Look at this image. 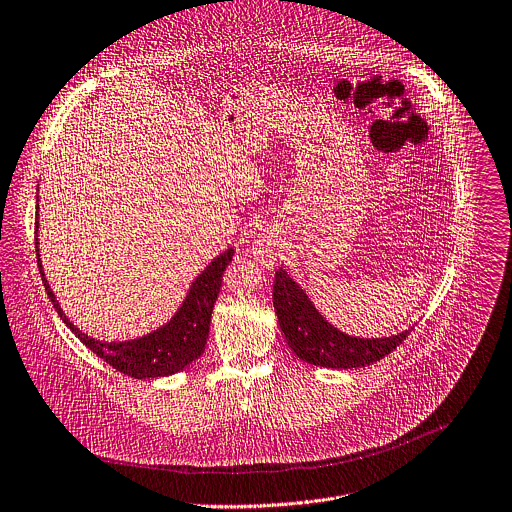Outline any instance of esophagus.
Returning <instances> with one entry per match:
<instances>
[{"label":"esophagus","instance_id":"1","mask_svg":"<svg viewBox=\"0 0 512 512\" xmlns=\"http://www.w3.org/2000/svg\"><path fill=\"white\" fill-rule=\"evenodd\" d=\"M252 250L258 256V260H262V262H270L272 260V240L268 236H258V240L254 242Z\"/></svg>","mask_w":512,"mask_h":512}]
</instances>
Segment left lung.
Here are the masks:
<instances>
[{
	"instance_id": "8db88e82",
	"label": "left lung",
	"mask_w": 512,
	"mask_h": 512,
	"mask_svg": "<svg viewBox=\"0 0 512 512\" xmlns=\"http://www.w3.org/2000/svg\"><path fill=\"white\" fill-rule=\"evenodd\" d=\"M272 300L288 346L300 360L314 366L362 368L382 360L410 334V330H404L390 338H356L336 330L286 270L274 274Z\"/></svg>"
}]
</instances>
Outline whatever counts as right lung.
Segmentation results:
<instances>
[{
  "mask_svg": "<svg viewBox=\"0 0 512 512\" xmlns=\"http://www.w3.org/2000/svg\"><path fill=\"white\" fill-rule=\"evenodd\" d=\"M36 232H38V222H36ZM36 252H38V238H36ZM232 256H234V250L228 248L218 258H214V262L206 266V270L194 280L184 304L166 326L154 330L148 336L128 340V342H100L90 338L82 330H78L66 318L64 310L60 308V302L56 300L44 276L40 254H38V266H40L44 288L56 312L66 322V326L92 352H96L102 360H106L118 372L128 374L132 378H158V376L176 374L184 370L190 362H194L198 356H202L206 348L208 332H210L214 302L222 286V274L226 266L232 262Z\"/></svg>",
  "mask_w": 512,
  "mask_h": 512,
  "instance_id": "obj_1",
  "label": "right lung"
}]
</instances>
